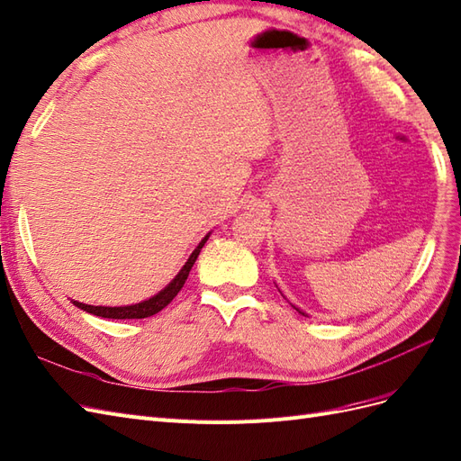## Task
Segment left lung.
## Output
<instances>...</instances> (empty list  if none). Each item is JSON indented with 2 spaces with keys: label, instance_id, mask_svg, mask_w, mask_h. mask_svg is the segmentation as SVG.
Returning a JSON list of instances; mask_svg holds the SVG:
<instances>
[{
  "label": "left lung",
  "instance_id": "obj_1",
  "mask_svg": "<svg viewBox=\"0 0 461 461\" xmlns=\"http://www.w3.org/2000/svg\"><path fill=\"white\" fill-rule=\"evenodd\" d=\"M294 309H295V311H297V312H301V314H303V316H307V314H305V312H303V311H301V309H297V307H295V305H294Z\"/></svg>",
  "mask_w": 461,
  "mask_h": 461
}]
</instances>
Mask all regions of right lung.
<instances>
[{
    "label": "right lung",
    "instance_id": "right-lung-1",
    "mask_svg": "<svg viewBox=\"0 0 461 461\" xmlns=\"http://www.w3.org/2000/svg\"><path fill=\"white\" fill-rule=\"evenodd\" d=\"M210 234H212V232H208V234H205V236L202 238V242L196 246V249H194L193 253H190V258L186 259V263L183 265V268L177 273V276L173 278L162 292H158L156 295H152V297H149V299H145V301H140V303L123 305V307H103V305L95 307V305L79 303V301H74V299H72V303H74L77 309H82V311H86V312H91V314H95V316H103V319H114V321L149 319V316H152V314H156V312H160L164 307H167V305L171 303V301H173V297H176V295L181 292L183 284H185L186 278H188L190 268H193V265L196 263V259H198V256H200V249L203 248L205 242H208Z\"/></svg>",
    "mask_w": 461,
    "mask_h": 461
}]
</instances>
